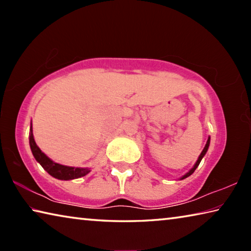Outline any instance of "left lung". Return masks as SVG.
Segmentation results:
<instances>
[{
	"mask_svg": "<svg viewBox=\"0 0 251 251\" xmlns=\"http://www.w3.org/2000/svg\"><path fill=\"white\" fill-rule=\"evenodd\" d=\"M209 144H210V137H208V139H207V143H206V145H205V147H203V150H202V151L201 152V155H199V157H198L197 161H196V163H195L194 167H193L192 169H190V171H189L188 173H186L184 176H181V177H180V180H181V179H185V178H187V177H189V176L192 175V174L195 172V169H196V168L198 167V165L201 164V159H202V157L206 155V152H207V151H208V147H209Z\"/></svg>",
	"mask_w": 251,
	"mask_h": 251,
	"instance_id": "8db88e82",
	"label": "left lung"
}]
</instances>
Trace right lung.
I'll return each mask as SVG.
<instances>
[{"label": "right lung", "instance_id": "right-lung-1", "mask_svg": "<svg viewBox=\"0 0 251 251\" xmlns=\"http://www.w3.org/2000/svg\"><path fill=\"white\" fill-rule=\"evenodd\" d=\"M28 138H29V147H31V151H32L34 158L36 159L37 163H40L41 166L43 167L50 176L56 178V179H61V180L76 179V178H79V177L87 175V174L91 172V168H88V167L65 166V165L55 163V161L49 158V157L40 150V147L36 145L35 141H34L32 122H31V127H29V137Z\"/></svg>", "mask_w": 251, "mask_h": 251}]
</instances>
